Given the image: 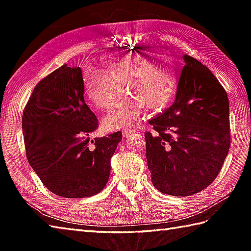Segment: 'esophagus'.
<instances>
[{
    "label": "esophagus",
    "instance_id": "obj_1",
    "mask_svg": "<svg viewBox=\"0 0 251 251\" xmlns=\"http://www.w3.org/2000/svg\"><path fill=\"white\" fill-rule=\"evenodd\" d=\"M135 133V130L133 129H123V137H129L130 135H133Z\"/></svg>",
    "mask_w": 251,
    "mask_h": 251
}]
</instances>
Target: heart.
Here are the masks:
<instances>
[{"mask_svg": "<svg viewBox=\"0 0 251 251\" xmlns=\"http://www.w3.org/2000/svg\"><path fill=\"white\" fill-rule=\"evenodd\" d=\"M155 50H138L106 61L105 72H93L85 77V90L93 104L112 110L122 97L125 85L128 97L107 120L110 128L134 126L145 105L161 110L171 104L178 88L179 71L168 55Z\"/></svg>", "mask_w": 251, "mask_h": 251, "instance_id": "heart-1", "label": "heart"}]
</instances>
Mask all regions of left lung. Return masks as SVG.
<instances>
[{
	"instance_id": "obj_1",
	"label": "left lung",
	"mask_w": 251,
	"mask_h": 251,
	"mask_svg": "<svg viewBox=\"0 0 251 251\" xmlns=\"http://www.w3.org/2000/svg\"><path fill=\"white\" fill-rule=\"evenodd\" d=\"M175 101L150 121L146 157L159 192L185 197L209 186L230 147L227 93L207 66L184 55Z\"/></svg>"
}]
</instances>
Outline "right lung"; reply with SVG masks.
Here are the masks:
<instances>
[{"instance_id": "1", "label": "right lung", "mask_w": 251, "mask_h": 251, "mask_svg": "<svg viewBox=\"0 0 251 251\" xmlns=\"http://www.w3.org/2000/svg\"><path fill=\"white\" fill-rule=\"evenodd\" d=\"M99 127L84 100L79 66L66 64L36 85L22 118L26 158L50 192L84 198L107 184L122 131L90 139Z\"/></svg>"}]
</instances>
